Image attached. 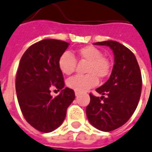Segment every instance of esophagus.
<instances>
[{
    "mask_svg": "<svg viewBox=\"0 0 152 152\" xmlns=\"http://www.w3.org/2000/svg\"><path fill=\"white\" fill-rule=\"evenodd\" d=\"M81 94V93L80 92H77V91H75V96L77 97V96H78V95Z\"/></svg>",
    "mask_w": 152,
    "mask_h": 152,
    "instance_id": "1",
    "label": "esophagus"
}]
</instances>
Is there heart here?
Instances as JSON below:
<instances>
[{
	"mask_svg": "<svg viewBox=\"0 0 152 152\" xmlns=\"http://www.w3.org/2000/svg\"><path fill=\"white\" fill-rule=\"evenodd\" d=\"M80 61L87 62L85 75H75L67 80L66 85L77 92H83L97 86L98 77L104 78L109 76L111 65L109 59L102 55V51L94 46H85L76 51ZM76 59L70 53L64 52L58 58V67L63 74L71 75L76 68Z\"/></svg>",
	"mask_w": 152,
	"mask_h": 152,
	"instance_id": "heart-1",
	"label": "heart"
}]
</instances>
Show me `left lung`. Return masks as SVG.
<instances>
[{
    "instance_id": "1",
    "label": "left lung",
    "mask_w": 152,
    "mask_h": 152,
    "mask_svg": "<svg viewBox=\"0 0 152 152\" xmlns=\"http://www.w3.org/2000/svg\"><path fill=\"white\" fill-rule=\"evenodd\" d=\"M94 44L111 48L114 65L108 81L96 89L102 97L89 94L86 116L98 130L113 131L129 121L138 105L142 89L140 69L133 53L121 43L108 40Z\"/></svg>"
}]
</instances>
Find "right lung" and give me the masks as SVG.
Here are the masks:
<instances>
[{"label":"right lung","instance_id":"obj_1","mask_svg":"<svg viewBox=\"0 0 152 152\" xmlns=\"http://www.w3.org/2000/svg\"><path fill=\"white\" fill-rule=\"evenodd\" d=\"M70 43L47 39L34 43L23 53L16 74L19 105L28 124L42 132H50L63 124L66 109L75 98V91L66 87L58 58ZM60 90L52 98L50 90Z\"/></svg>","mask_w":152,"mask_h":152}]
</instances>
